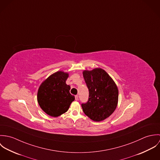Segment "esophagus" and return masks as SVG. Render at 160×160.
Instances as JSON below:
<instances>
[{"label":"esophagus","mask_w":160,"mask_h":160,"mask_svg":"<svg viewBox=\"0 0 160 160\" xmlns=\"http://www.w3.org/2000/svg\"><path fill=\"white\" fill-rule=\"evenodd\" d=\"M78 99H79V97H78V95H75V100H78Z\"/></svg>","instance_id":"obj_1"}]
</instances>
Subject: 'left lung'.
Masks as SVG:
<instances>
[{
  "mask_svg": "<svg viewBox=\"0 0 160 160\" xmlns=\"http://www.w3.org/2000/svg\"><path fill=\"white\" fill-rule=\"evenodd\" d=\"M89 92V99L82 103V110L94 121H101L114 112L118 101V88L109 74L103 69L95 68L83 71Z\"/></svg>",
  "mask_w": 160,
  "mask_h": 160,
  "instance_id": "1",
  "label": "left lung"
}]
</instances>
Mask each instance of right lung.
<instances>
[{
    "label": "right lung",
    "mask_w": 160,
    "mask_h": 160,
    "mask_svg": "<svg viewBox=\"0 0 160 160\" xmlns=\"http://www.w3.org/2000/svg\"><path fill=\"white\" fill-rule=\"evenodd\" d=\"M68 73L57 71L50 75L41 84L38 92V102L42 110L52 117L67 112L75 98L66 84Z\"/></svg>",
    "instance_id": "add662e5"
}]
</instances>
